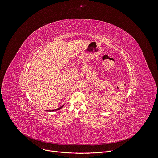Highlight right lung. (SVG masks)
Returning a JSON list of instances; mask_svg holds the SVG:
<instances>
[{
    "mask_svg": "<svg viewBox=\"0 0 158 158\" xmlns=\"http://www.w3.org/2000/svg\"><path fill=\"white\" fill-rule=\"evenodd\" d=\"M64 105H63L62 106H61V107H59V108H57V109H54V110H46V111H48V112H53V111H56V110H59V109H60L62 107H63V106H64Z\"/></svg>",
    "mask_w": 158,
    "mask_h": 158,
    "instance_id": "1",
    "label": "right lung"
}]
</instances>
